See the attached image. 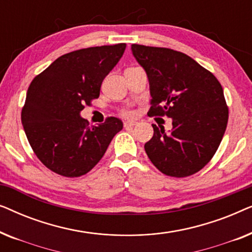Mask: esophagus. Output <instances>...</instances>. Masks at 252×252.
I'll use <instances>...</instances> for the list:
<instances>
[{"instance_id": "34e87169", "label": "esophagus", "mask_w": 252, "mask_h": 252, "mask_svg": "<svg viewBox=\"0 0 252 252\" xmlns=\"http://www.w3.org/2000/svg\"><path fill=\"white\" fill-rule=\"evenodd\" d=\"M135 125H136V122H134V120H127V122L124 123V126L125 127H132Z\"/></svg>"}]
</instances>
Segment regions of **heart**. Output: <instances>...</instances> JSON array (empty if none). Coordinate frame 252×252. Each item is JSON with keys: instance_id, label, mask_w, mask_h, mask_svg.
Masks as SVG:
<instances>
[{"instance_id": "1", "label": "heart", "mask_w": 252, "mask_h": 252, "mask_svg": "<svg viewBox=\"0 0 252 252\" xmlns=\"http://www.w3.org/2000/svg\"><path fill=\"white\" fill-rule=\"evenodd\" d=\"M124 113H125L126 116H132L133 115V111H132V110L127 109V110H125V111H124Z\"/></svg>"}]
</instances>
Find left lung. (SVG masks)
I'll use <instances>...</instances> for the list:
<instances>
[{
  "mask_svg": "<svg viewBox=\"0 0 252 252\" xmlns=\"http://www.w3.org/2000/svg\"><path fill=\"white\" fill-rule=\"evenodd\" d=\"M146 71L151 95L150 116L172 118V129L153 125L144 149L161 173L185 178L202 170L216 154L228 122L220 82L191 57L167 48L132 44Z\"/></svg>",
  "mask_w": 252,
  "mask_h": 252,
  "instance_id": "left-lung-1",
  "label": "left lung"
}]
</instances>
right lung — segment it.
I'll return each mask as SVG.
<instances>
[{"instance_id":"1","label":"right lung","mask_w":252,"mask_h":252,"mask_svg":"<svg viewBox=\"0 0 252 252\" xmlns=\"http://www.w3.org/2000/svg\"><path fill=\"white\" fill-rule=\"evenodd\" d=\"M125 49L126 43H118L72 51L31 82L22 110L24 130L36 157L55 173L67 178L88 173L123 129L115 117L88 127L80 112L98 97L103 80Z\"/></svg>"}]
</instances>
